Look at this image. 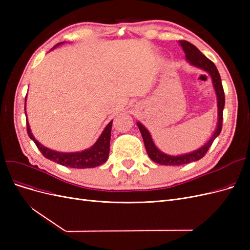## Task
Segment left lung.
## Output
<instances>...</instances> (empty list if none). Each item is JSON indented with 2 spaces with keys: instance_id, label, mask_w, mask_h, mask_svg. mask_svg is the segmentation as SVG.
I'll return each instance as SVG.
<instances>
[{
  "instance_id": "1",
  "label": "left lung",
  "mask_w": 250,
  "mask_h": 250,
  "mask_svg": "<svg viewBox=\"0 0 250 250\" xmlns=\"http://www.w3.org/2000/svg\"><path fill=\"white\" fill-rule=\"evenodd\" d=\"M179 43L184 49L188 62L192 65L197 66L199 69H202L203 71L208 72L209 74V76L211 77V81H213V85L217 96L218 123H217V128L214 134L211 135V138L208 141V143L204 144L201 148L193 151L191 153L173 156V155L165 154L161 150H158L154 145L152 138H151V135L145 128V126H143L140 122H138L137 124L142 133L144 144H145L146 151L149 157L153 162L164 166H179V165L192 163L195 161H199L200 158H202L204 155H206L208 150L211 146V144H213V142L215 141V139L218 137V135L220 134L222 129V122H223V108L225 104V96H224V90L222 86L220 74H219L215 63L211 62V60H209L208 57L204 56L202 53L191 42H188L187 41H179Z\"/></svg>"
}]
</instances>
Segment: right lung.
Returning a JSON list of instances; mask_svg holds the SVG:
<instances>
[{
	"label": "right lung",
	"instance_id": "add662e5",
	"mask_svg": "<svg viewBox=\"0 0 250 250\" xmlns=\"http://www.w3.org/2000/svg\"><path fill=\"white\" fill-rule=\"evenodd\" d=\"M59 44V43H57ZM56 44V46H57ZM25 112H26V99H25ZM111 125L112 121L106 125L105 129L101 133L99 139L94 145L83 150L81 152H71V153H63L57 152V151L48 149L42 146L39 141L35 140L33 134L30 130V126L27 121V132L30 137L40 149L42 154L48 158L50 161L55 162L59 165L65 166L70 168H77V169H86V168H94L97 166H100L107 161L109 154V143H110V133H111Z\"/></svg>",
	"mask_w": 250,
	"mask_h": 250
}]
</instances>
